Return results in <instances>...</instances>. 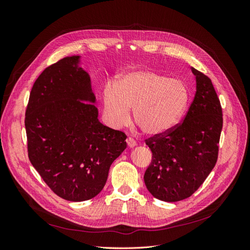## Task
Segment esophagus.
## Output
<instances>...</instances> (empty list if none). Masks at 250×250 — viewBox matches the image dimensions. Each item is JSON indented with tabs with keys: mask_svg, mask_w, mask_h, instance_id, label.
<instances>
[{
	"mask_svg": "<svg viewBox=\"0 0 250 250\" xmlns=\"http://www.w3.org/2000/svg\"><path fill=\"white\" fill-rule=\"evenodd\" d=\"M126 142H127V145L129 146L130 148H132V147H134V146H137V142H135V140L132 139V138H128V139L126 140Z\"/></svg>",
	"mask_w": 250,
	"mask_h": 250,
	"instance_id": "34e87169",
	"label": "esophagus"
}]
</instances>
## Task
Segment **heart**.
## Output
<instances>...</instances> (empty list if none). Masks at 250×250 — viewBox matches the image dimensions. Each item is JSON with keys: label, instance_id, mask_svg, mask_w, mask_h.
I'll return each mask as SVG.
<instances>
[{"label": "heart", "instance_id": "obj_1", "mask_svg": "<svg viewBox=\"0 0 250 250\" xmlns=\"http://www.w3.org/2000/svg\"><path fill=\"white\" fill-rule=\"evenodd\" d=\"M188 88L177 78L150 69L127 72L116 82L107 81L102 89L103 116L113 128L133 119L149 135L162 134L175 126L188 106Z\"/></svg>", "mask_w": 250, "mask_h": 250}]
</instances>
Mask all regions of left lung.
Returning a JSON list of instances; mask_svg holds the SVG:
<instances>
[{"instance_id": "obj_1", "label": "left lung", "mask_w": 250, "mask_h": 250, "mask_svg": "<svg viewBox=\"0 0 250 250\" xmlns=\"http://www.w3.org/2000/svg\"><path fill=\"white\" fill-rule=\"evenodd\" d=\"M196 94L183 122L145 140L152 162L144 181L153 197L176 202L190 197L218 160L223 125L222 107L211 80L192 67Z\"/></svg>"}]
</instances>
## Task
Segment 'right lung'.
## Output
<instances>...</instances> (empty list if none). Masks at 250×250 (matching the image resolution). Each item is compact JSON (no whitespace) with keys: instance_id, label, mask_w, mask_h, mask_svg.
Here are the masks:
<instances>
[{"instance_id":"obj_1","label":"right lung","mask_w":250,"mask_h":250,"mask_svg":"<svg viewBox=\"0 0 250 250\" xmlns=\"http://www.w3.org/2000/svg\"><path fill=\"white\" fill-rule=\"evenodd\" d=\"M78 62L79 56L65 57L42 71L25 117L30 162L53 192L75 202L102 191L127 146L124 132L98 120L90 78Z\"/></svg>"}]
</instances>
